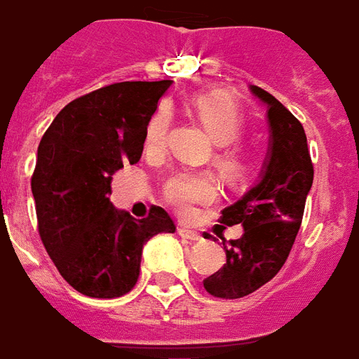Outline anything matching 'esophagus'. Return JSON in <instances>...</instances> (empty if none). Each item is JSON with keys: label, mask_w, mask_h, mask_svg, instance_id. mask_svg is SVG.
Segmentation results:
<instances>
[{"label": "esophagus", "mask_w": 359, "mask_h": 359, "mask_svg": "<svg viewBox=\"0 0 359 359\" xmlns=\"http://www.w3.org/2000/svg\"><path fill=\"white\" fill-rule=\"evenodd\" d=\"M177 233H180V236L182 238H185V241H189V242H202V236L198 233H195V231H191V229H177Z\"/></svg>", "instance_id": "obj_1"}]
</instances>
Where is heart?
Wrapping results in <instances>:
<instances>
[{
	"mask_svg": "<svg viewBox=\"0 0 359 359\" xmlns=\"http://www.w3.org/2000/svg\"><path fill=\"white\" fill-rule=\"evenodd\" d=\"M191 109L206 128L210 138L217 142V163L229 176H242L246 170V153L233 140L244 128V115L231 96L223 93H201L191 100ZM172 113L166 106L155 109L144 132L145 151L161 153L168 138ZM217 196V187L210 174L177 172L163 185V198L176 214L187 217L198 204H210Z\"/></svg>",
	"mask_w": 359,
	"mask_h": 359,
	"instance_id": "heart-1",
	"label": "heart"
}]
</instances>
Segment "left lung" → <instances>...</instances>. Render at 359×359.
Returning <instances> with one entry per match:
<instances>
[{"label":"left lung","mask_w":359,"mask_h":359,"mask_svg":"<svg viewBox=\"0 0 359 359\" xmlns=\"http://www.w3.org/2000/svg\"><path fill=\"white\" fill-rule=\"evenodd\" d=\"M250 88L266 104L269 155L259 182L221 212L219 223L244 227L241 238L223 241L227 263L204 280L206 292L221 299L246 297L278 274L292 252L314 180L303 125L272 94Z\"/></svg>","instance_id":"1"}]
</instances>
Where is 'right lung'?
Returning <instances> with one entry per match:
<instances>
[{
  "label": "right lung",
  "instance_id": "right-lung-1",
  "mask_svg": "<svg viewBox=\"0 0 359 359\" xmlns=\"http://www.w3.org/2000/svg\"><path fill=\"white\" fill-rule=\"evenodd\" d=\"M172 81H125L69 102L37 147L32 176L37 229L62 278L87 297L113 299L136 285L151 236L174 233L161 206L134 219L109 201L111 176L136 164L144 132Z\"/></svg>",
  "mask_w": 359,
  "mask_h": 359
}]
</instances>
